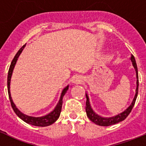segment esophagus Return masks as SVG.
Instances as JSON below:
<instances>
[{
	"label": "esophagus",
	"instance_id": "1",
	"mask_svg": "<svg viewBox=\"0 0 146 146\" xmlns=\"http://www.w3.org/2000/svg\"><path fill=\"white\" fill-rule=\"evenodd\" d=\"M83 82V79L80 76H74L72 79V83H74V84H80Z\"/></svg>",
	"mask_w": 146,
	"mask_h": 146
}]
</instances>
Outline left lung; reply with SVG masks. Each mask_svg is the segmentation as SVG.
<instances>
[{
	"label": "left lung",
	"mask_w": 146,
	"mask_h": 146,
	"mask_svg": "<svg viewBox=\"0 0 146 146\" xmlns=\"http://www.w3.org/2000/svg\"><path fill=\"white\" fill-rule=\"evenodd\" d=\"M130 60H131L132 64H133V66L134 67L135 72H136V78H137V82H136V90H135V95L134 99H133V102H132L131 105L127 108L125 111H123L121 113L118 114L117 115L113 116V117H104L102 116L99 115L95 111L93 110L92 108L91 105H90V100H89V97L87 95V94H86V98H87V101H86V112H87V115L89 117L90 120L92 122H93L94 123H95L96 125L100 126H109L112 125H115L117 123H120V122L124 120L126 117L128 116L129 114L131 112L132 109H133V106L135 105V102L136 100L137 96H138V67H137L136 62H135V59L133 55H131V57H130Z\"/></svg>",
	"instance_id": "8db88e82"
}]
</instances>
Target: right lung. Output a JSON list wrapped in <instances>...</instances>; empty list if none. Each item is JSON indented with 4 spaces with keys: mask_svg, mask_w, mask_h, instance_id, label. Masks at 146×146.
Returning <instances> with one entry per match:
<instances>
[{
    "mask_svg": "<svg viewBox=\"0 0 146 146\" xmlns=\"http://www.w3.org/2000/svg\"><path fill=\"white\" fill-rule=\"evenodd\" d=\"M26 46V44L23 45L20 49L19 50L17 53H16V56H14L13 59L12 60L11 64V66H10L9 70H8V80H7V84H8V97H9L10 102H11V105L12 108H13V111L15 112V113L16 114V115L19 117H20L22 120H23L24 122H26V123L30 125H32L35 126H38V127H45V126H48L50 125L53 124L54 122L56 121L58 118H59V115H60L61 110H62V102H63V98L64 96L65 93L66 92V91L69 89V85L66 86L63 90H62V92L61 94L60 99H59V102H58L57 105L55 107V108L54 109L53 111H51L50 113H48L46 115L42 116V117H31V116L26 115L25 114L22 113L19 109L16 107L15 104L13 103V100L11 98V92H10V84H11V79L12 73H13V69H14V66L16 65V62L18 60V58L20 56V54H21L22 51L23 50L24 47Z\"/></svg>",
    "mask_w": 146,
    "mask_h": 146,
    "instance_id": "1",
    "label": "right lung"
}]
</instances>
